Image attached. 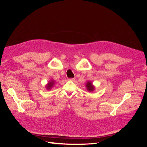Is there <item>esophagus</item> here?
<instances>
[{
	"label": "esophagus",
	"instance_id": "1",
	"mask_svg": "<svg viewBox=\"0 0 147 147\" xmlns=\"http://www.w3.org/2000/svg\"><path fill=\"white\" fill-rule=\"evenodd\" d=\"M69 80L70 81H74L75 80V78H69Z\"/></svg>",
	"mask_w": 147,
	"mask_h": 147
}]
</instances>
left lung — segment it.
Segmentation results:
<instances>
[{"label": "left lung", "instance_id": "8db88e82", "mask_svg": "<svg viewBox=\"0 0 147 147\" xmlns=\"http://www.w3.org/2000/svg\"><path fill=\"white\" fill-rule=\"evenodd\" d=\"M86 88L87 90V91H93L95 89V87L92 85V83L90 81H88L86 83Z\"/></svg>", "mask_w": 147, "mask_h": 147}]
</instances>
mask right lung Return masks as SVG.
Returning <instances> with one entry per match:
<instances>
[{"mask_svg":"<svg viewBox=\"0 0 147 147\" xmlns=\"http://www.w3.org/2000/svg\"><path fill=\"white\" fill-rule=\"evenodd\" d=\"M54 84H55V81L53 80H51L50 82H49L48 84H47L46 88L47 90H50L53 87V86H54Z\"/></svg>","mask_w":147,"mask_h":147,"instance_id":"right-lung-1","label":"right lung"}]
</instances>
